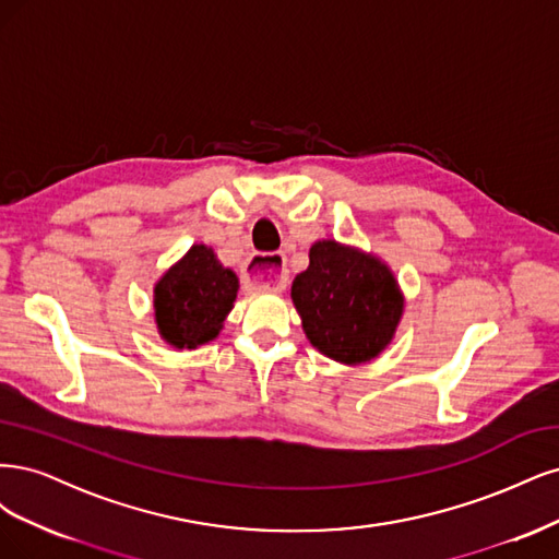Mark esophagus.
I'll return each instance as SVG.
<instances>
[{
  "label": "esophagus",
  "mask_w": 559,
  "mask_h": 559,
  "mask_svg": "<svg viewBox=\"0 0 559 559\" xmlns=\"http://www.w3.org/2000/svg\"><path fill=\"white\" fill-rule=\"evenodd\" d=\"M243 283L258 293H281L287 283L285 258L281 253L255 255L243 272Z\"/></svg>",
  "instance_id": "34e87169"
}]
</instances>
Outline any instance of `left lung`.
I'll return each mask as SVG.
<instances>
[{
  "label": "left lung",
  "mask_w": 559,
  "mask_h": 559,
  "mask_svg": "<svg viewBox=\"0 0 559 559\" xmlns=\"http://www.w3.org/2000/svg\"><path fill=\"white\" fill-rule=\"evenodd\" d=\"M290 297L311 346L346 367L381 355L404 316V293L388 262L336 239L311 246Z\"/></svg>",
  "instance_id": "1"
}]
</instances>
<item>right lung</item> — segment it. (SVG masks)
<instances>
[{"label":"right lung","mask_w":559,"mask_h":559,"mask_svg":"<svg viewBox=\"0 0 559 559\" xmlns=\"http://www.w3.org/2000/svg\"><path fill=\"white\" fill-rule=\"evenodd\" d=\"M239 293V278L211 246L194 243L153 287L159 338L176 350H194L218 338Z\"/></svg>","instance_id":"obj_1"}]
</instances>
